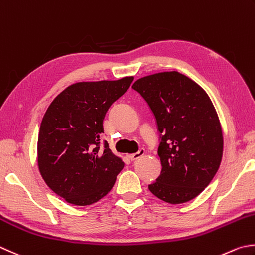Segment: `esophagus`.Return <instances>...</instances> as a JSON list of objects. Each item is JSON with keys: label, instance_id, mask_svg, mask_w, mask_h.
I'll use <instances>...</instances> for the list:
<instances>
[{"label": "esophagus", "instance_id": "1", "mask_svg": "<svg viewBox=\"0 0 255 255\" xmlns=\"http://www.w3.org/2000/svg\"><path fill=\"white\" fill-rule=\"evenodd\" d=\"M144 154H145V151H144V148H140V150H138L136 153L128 155V158L131 161H135V160H137V158H140L141 156H143Z\"/></svg>", "mask_w": 255, "mask_h": 255}]
</instances>
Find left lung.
<instances>
[{"instance_id": "1", "label": "left lung", "mask_w": 255, "mask_h": 255, "mask_svg": "<svg viewBox=\"0 0 255 255\" xmlns=\"http://www.w3.org/2000/svg\"><path fill=\"white\" fill-rule=\"evenodd\" d=\"M132 89L150 107L160 134L162 171L148 190L171 204L194 199L212 181L223 153L222 128L209 95L176 71L144 76Z\"/></svg>"}]
</instances>
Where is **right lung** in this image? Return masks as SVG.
<instances>
[{
	"label": "right lung",
	"instance_id": "obj_1",
	"mask_svg": "<svg viewBox=\"0 0 255 255\" xmlns=\"http://www.w3.org/2000/svg\"><path fill=\"white\" fill-rule=\"evenodd\" d=\"M132 81L128 76L72 84L46 110L38 133V169L47 186L66 202H98L111 191L124 167L100 137L108 110Z\"/></svg>",
	"mask_w": 255,
	"mask_h": 255
}]
</instances>
